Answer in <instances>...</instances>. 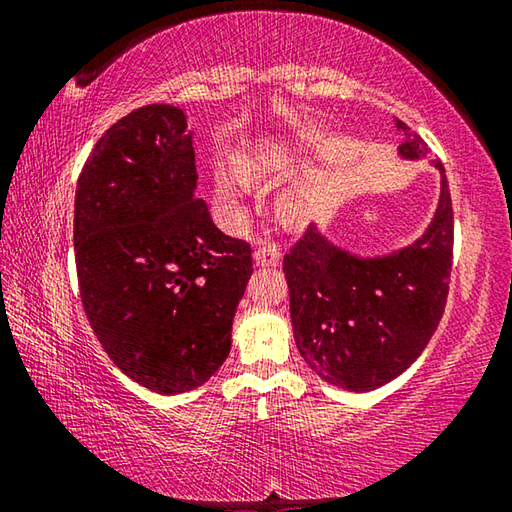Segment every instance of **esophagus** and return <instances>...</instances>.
Instances as JSON below:
<instances>
[{
    "instance_id": "34e87169",
    "label": "esophagus",
    "mask_w": 512,
    "mask_h": 512,
    "mask_svg": "<svg viewBox=\"0 0 512 512\" xmlns=\"http://www.w3.org/2000/svg\"><path fill=\"white\" fill-rule=\"evenodd\" d=\"M280 259H282V253L275 241H264V244L255 250L257 266H277L280 264Z\"/></svg>"
}]
</instances>
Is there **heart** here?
<instances>
[{"mask_svg": "<svg viewBox=\"0 0 512 512\" xmlns=\"http://www.w3.org/2000/svg\"><path fill=\"white\" fill-rule=\"evenodd\" d=\"M293 151H296V146H280V149H277V158H284V155H293ZM244 173L246 176H255V173L259 171V164H255V162H244ZM216 196H219V201L228 207V210H239L241 207V201H244V192H241V187H239V183L237 180H232V178H228V176H219L216 178ZM287 210L291 212V214H298V203H289L287 205Z\"/></svg>", "mask_w": 512, "mask_h": 512, "instance_id": "1", "label": "heart"}]
</instances>
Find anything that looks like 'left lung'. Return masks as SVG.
<instances>
[{
	"instance_id": "1",
	"label": "left lung",
	"mask_w": 512,
	"mask_h": 512,
	"mask_svg": "<svg viewBox=\"0 0 512 512\" xmlns=\"http://www.w3.org/2000/svg\"><path fill=\"white\" fill-rule=\"evenodd\" d=\"M400 155L420 160L427 142L397 121ZM440 203L413 246L363 259L329 244L311 225L284 255L291 323L309 368L329 384L366 393L400 377L443 318L454 255L452 196L440 160Z\"/></svg>"
}]
</instances>
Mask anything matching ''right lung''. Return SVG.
<instances>
[{
  "label": "right lung",
  "mask_w": 512,
  "mask_h": 512,
  "mask_svg": "<svg viewBox=\"0 0 512 512\" xmlns=\"http://www.w3.org/2000/svg\"><path fill=\"white\" fill-rule=\"evenodd\" d=\"M185 112L142 106L112 124L76 183L74 255L85 316L115 366L160 395L228 359L253 250L223 235L196 189Z\"/></svg>",
  "instance_id": "obj_1"
}]
</instances>
